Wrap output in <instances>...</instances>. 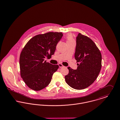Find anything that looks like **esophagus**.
<instances>
[{"label": "esophagus", "mask_w": 120, "mask_h": 120, "mask_svg": "<svg viewBox=\"0 0 120 120\" xmlns=\"http://www.w3.org/2000/svg\"><path fill=\"white\" fill-rule=\"evenodd\" d=\"M58 66H59L60 68H62V67H64V65L62 64H58Z\"/></svg>", "instance_id": "obj_1"}]
</instances>
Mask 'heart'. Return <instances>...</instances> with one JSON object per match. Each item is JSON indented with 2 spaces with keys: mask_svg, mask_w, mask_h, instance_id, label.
I'll use <instances>...</instances> for the list:
<instances>
[{
  "mask_svg": "<svg viewBox=\"0 0 120 120\" xmlns=\"http://www.w3.org/2000/svg\"><path fill=\"white\" fill-rule=\"evenodd\" d=\"M67 42H71L74 41L73 35L71 34H67L66 37Z\"/></svg>",
  "mask_w": 120,
  "mask_h": 120,
  "instance_id": "heart-1",
  "label": "heart"
}]
</instances>
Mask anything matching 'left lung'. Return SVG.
Instances as JSON below:
<instances>
[{
	"instance_id": "8db88e82",
	"label": "left lung",
	"mask_w": 120,
	"mask_h": 120,
	"mask_svg": "<svg viewBox=\"0 0 120 120\" xmlns=\"http://www.w3.org/2000/svg\"><path fill=\"white\" fill-rule=\"evenodd\" d=\"M75 57L78 66L76 70L68 67L69 72L65 80L72 88L84 89L98 77L102 67V55L93 40L79 33L76 37Z\"/></svg>"
}]
</instances>
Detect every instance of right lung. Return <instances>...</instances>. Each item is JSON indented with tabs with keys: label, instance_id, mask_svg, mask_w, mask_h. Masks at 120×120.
Returning <instances> with one entry per match:
<instances>
[{
	"label": "right lung",
	"instance_id": "obj_1",
	"mask_svg": "<svg viewBox=\"0 0 120 120\" xmlns=\"http://www.w3.org/2000/svg\"><path fill=\"white\" fill-rule=\"evenodd\" d=\"M63 34L48 32L37 35L29 40L20 56V74L30 89L40 91L51 82L52 75L59 68L45 61L53 55L57 43Z\"/></svg>",
	"mask_w": 120,
	"mask_h": 120
}]
</instances>
